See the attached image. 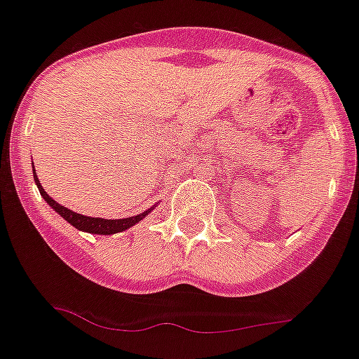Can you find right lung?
I'll list each match as a JSON object with an SVG mask.
<instances>
[{"mask_svg": "<svg viewBox=\"0 0 359 359\" xmlns=\"http://www.w3.org/2000/svg\"><path fill=\"white\" fill-rule=\"evenodd\" d=\"M34 168V166H33ZM33 177H34V184L38 186V191H40L41 198H43L45 201H47L48 205H50L52 208H54L55 212H57L59 215H61L65 221H68L69 224L73 226V228L80 229V231H86V233H95V235H114V233H121L124 231V229L131 228V226H135L137 222H140L142 219H145L149 215V212L152 210L154 207L147 208V210H144L142 214H137V215H131V217H124V219H102V217H87V215H82V214H76V212L69 210V208L62 207V205H59L57 201L52 200L50 196H48L47 193H45V189L41 187L40 180H38L36 177V172L33 170Z\"/></svg>", "mask_w": 359, "mask_h": 359, "instance_id": "right-lung-1", "label": "right lung"}]
</instances>
